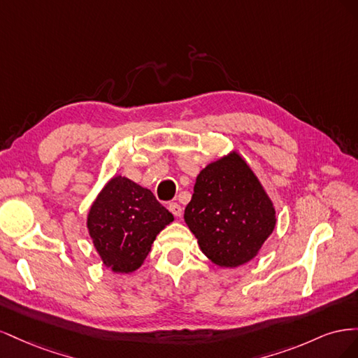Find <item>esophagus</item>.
I'll list each match as a JSON object with an SVG mask.
<instances>
[{"label": "esophagus", "instance_id": "1", "mask_svg": "<svg viewBox=\"0 0 358 358\" xmlns=\"http://www.w3.org/2000/svg\"><path fill=\"white\" fill-rule=\"evenodd\" d=\"M169 210H170L173 215H175V216H180V215H182L180 204L176 203V201H173V203L169 204Z\"/></svg>", "mask_w": 358, "mask_h": 358}]
</instances>
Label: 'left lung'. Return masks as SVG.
I'll return each instance as SVG.
<instances>
[{
    "label": "left lung",
    "mask_w": 358,
    "mask_h": 358,
    "mask_svg": "<svg viewBox=\"0 0 358 358\" xmlns=\"http://www.w3.org/2000/svg\"><path fill=\"white\" fill-rule=\"evenodd\" d=\"M183 218L201 252L220 267L251 262L276 225L272 200L236 150L199 173Z\"/></svg>",
    "instance_id": "1"
}]
</instances>
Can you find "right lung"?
<instances>
[{"label":"right lung","mask_w":358,"mask_h":358,"mask_svg":"<svg viewBox=\"0 0 358 358\" xmlns=\"http://www.w3.org/2000/svg\"><path fill=\"white\" fill-rule=\"evenodd\" d=\"M173 220L148 188L115 176L94 200L86 227L103 264L115 273H131Z\"/></svg>","instance_id":"obj_1"}]
</instances>
